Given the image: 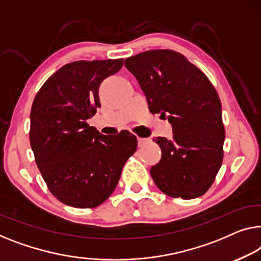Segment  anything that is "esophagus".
Masks as SVG:
<instances>
[{"label":"esophagus","instance_id":"esophagus-1","mask_svg":"<svg viewBox=\"0 0 261 261\" xmlns=\"http://www.w3.org/2000/svg\"><path fill=\"white\" fill-rule=\"evenodd\" d=\"M147 142H149V139H146V138H139V137H138V145H139V146H144Z\"/></svg>","mask_w":261,"mask_h":261}]
</instances>
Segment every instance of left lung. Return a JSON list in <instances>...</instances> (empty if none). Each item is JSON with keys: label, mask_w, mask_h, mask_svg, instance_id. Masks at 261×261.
<instances>
[{"label": "left lung", "mask_w": 261, "mask_h": 261, "mask_svg": "<svg viewBox=\"0 0 261 261\" xmlns=\"http://www.w3.org/2000/svg\"><path fill=\"white\" fill-rule=\"evenodd\" d=\"M152 114L172 125L173 138L157 137L162 158L151 166L157 188L172 198L193 199L211 188L223 163L221 103L211 82L181 54L147 50L125 60Z\"/></svg>", "instance_id": "1"}]
</instances>
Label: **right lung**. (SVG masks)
<instances>
[{"label":"right lung","instance_id":"1","mask_svg":"<svg viewBox=\"0 0 261 261\" xmlns=\"http://www.w3.org/2000/svg\"><path fill=\"white\" fill-rule=\"evenodd\" d=\"M122 67V58L72 62L35 97L29 132L35 162L49 191L65 205L91 208L104 203L137 150L129 131L104 136L87 123L100 107V83Z\"/></svg>","mask_w":261,"mask_h":261}]
</instances>
